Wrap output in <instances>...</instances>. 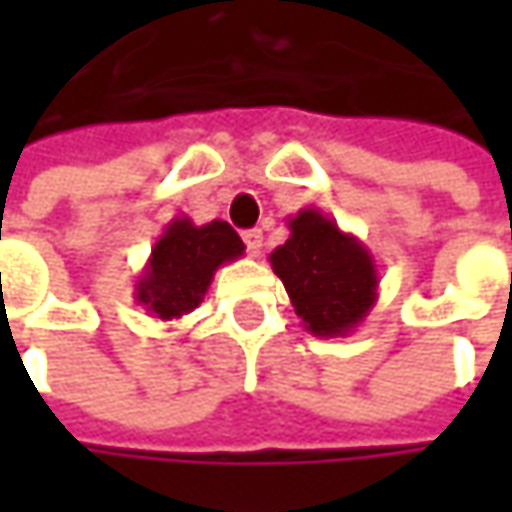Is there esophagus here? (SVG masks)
<instances>
[{"label": "esophagus", "instance_id": "34e87169", "mask_svg": "<svg viewBox=\"0 0 512 512\" xmlns=\"http://www.w3.org/2000/svg\"><path fill=\"white\" fill-rule=\"evenodd\" d=\"M242 239H245L247 250H250L253 256H259V253H262V239H265V236H262V230H245V233H242Z\"/></svg>", "mask_w": 512, "mask_h": 512}]
</instances>
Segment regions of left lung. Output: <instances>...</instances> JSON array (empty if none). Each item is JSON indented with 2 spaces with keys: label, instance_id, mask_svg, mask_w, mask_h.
<instances>
[{
  "label": "left lung",
  "instance_id": "1",
  "mask_svg": "<svg viewBox=\"0 0 512 512\" xmlns=\"http://www.w3.org/2000/svg\"><path fill=\"white\" fill-rule=\"evenodd\" d=\"M290 236L270 253L290 305L313 336L336 339L362 325L379 299V267L367 247L316 207L287 219Z\"/></svg>",
  "mask_w": 512,
  "mask_h": 512
}]
</instances>
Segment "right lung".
<instances>
[{
	"mask_svg": "<svg viewBox=\"0 0 512 512\" xmlns=\"http://www.w3.org/2000/svg\"><path fill=\"white\" fill-rule=\"evenodd\" d=\"M239 256H245V242L227 222L193 225L187 216H176L150 250L133 296L150 319H182L202 305L213 273Z\"/></svg>",
	"mask_w": 512,
	"mask_h": 512,
	"instance_id": "right-lung-1",
	"label": "right lung"
}]
</instances>
